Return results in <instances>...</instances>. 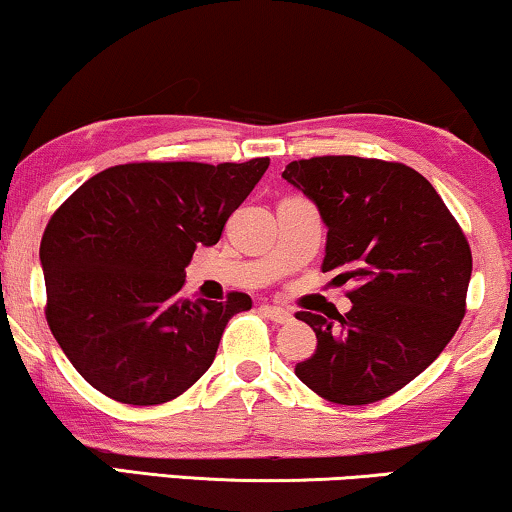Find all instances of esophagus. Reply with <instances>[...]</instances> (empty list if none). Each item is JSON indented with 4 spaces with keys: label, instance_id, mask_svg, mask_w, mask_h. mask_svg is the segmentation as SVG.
Returning a JSON list of instances; mask_svg holds the SVG:
<instances>
[{
    "label": "esophagus",
    "instance_id": "1",
    "mask_svg": "<svg viewBox=\"0 0 512 512\" xmlns=\"http://www.w3.org/2000/svg\"><path fill=\"white\" fill-rule=\"evenodd\" d=\"M261 310L265 317H268L270 321H275V324H289V321L293 319V314L289 310H284V307H277V305H263Z\"/></svg>",
    "mask_w": 512,
    "mask_h": 512
}]
</instances>
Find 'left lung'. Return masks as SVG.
Masks as SVG:
<instances>
[{"mask_svg":"<svg viewBox=\"0 0 512 512\" xmlns=\"http://www.w3.org/2000/svg\"><path fill=\"white\" fill-rule=\"evenodd\" d=\"M282 177L326 223L321 270L356 284L347 314H296L317 333L298 380L331 403L382 401L429 368L464 319L473 270L464 230L403 163L319 156L293 160Z\"/></svg>","mask_w":512,"mask_h":512,"instance_id":"8db88e82","label":"left lung"}]
</instances>
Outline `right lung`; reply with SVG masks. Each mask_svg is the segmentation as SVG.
<instances>
[{
  "instance_id": "1",
  "label": "right lung",
  "mask_w": 512,
  "mask_h": 512,
  "mask_svg": "<svg viewBox=\"0 0 512 512\" xmlns=\"http://www.w3.org/2000/svg\"><path fill=\"white\" fill-rule=\"evenodd\" d=\"M268 165H116L55 209L39 249L46 321L90 387L160 405L207 373L228 319L251 310V298H181L184 268L200 244L219 242Z\"/></svg>"
}]
</instances>
